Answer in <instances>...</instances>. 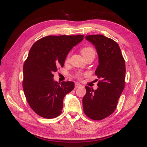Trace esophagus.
Segmentation results:
<instances>
[{"label":"esophagus","instance_id":"obj_1","mask_svg":"<svg viewBox=\"0 0 147 147\" xmlns=\"http://www.w3.org/2000/svg\"><path fill=\"white\" fill-rule=\"evenodd\" d=\"M82 85L80 84V83H78V82H76V83H75V88H80L81 87Z\"/></svg>","mask_w":147,"mask_h":147}]
</instances>
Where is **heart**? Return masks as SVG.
I'll return each instance as SVG.
<instances>
[{
  "label": "heart",
  "instance_id": "heart-1",
  "mask_svg": "<svg viewBox=\"0 0 147 147\" xmlns=\"http://www.w3.org/2000/svg\"><path fill=\"white\" fill-rule=\"evenodd\" d=\"M81 53H82V55H83L84 58L86 57V56H87L90 55L91 54H95L94 50L91 47H84V48H82L81 50ZM69 56H70V54L69 53L67 54V55L66 56V59H65V62L66 63L69 61ZM81 76H82V74H80V73H78V74L75 75V77H76V78H78V79H80L81 78Z\"/></svg>",
  "mask_w": 147,
  "mask_h": 147
}]
</instances>
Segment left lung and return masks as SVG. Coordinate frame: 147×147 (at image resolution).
<instances>
[{
  "label": "left lung",
  "instance_id": "1",
  "mask_svg": "<svg viewBox=\"0 0 147 147\" xmlns=\"http://www.w3.org/2000/svg\"><path fill=\"white\" fill-rule=\"evenodd\" d=\"M86 39L94 45L98 54L99 65L95 74L100 80L95 91L86 86L82 106L89 118L100 120L114 112L125 87V60L119 45L109 38L91 35L86 36Z\"/></svg>",
  "mask_w": 147,
  "mask_h": 147
}]
</instances>
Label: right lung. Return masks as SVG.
<instances>
[{
	"instance_id": "obj_1",
	"label": "right lung",
	"mask_w": 147,
	"mask_h": 147,
	"mask_svg": "<svg viewBox=\"0 0 147 147\" xmlns=\"http://www.w3.org/2000/svg\"><path fill=\"white\" fill-rule=\"evenodd\" d=\"M83 35L47 36L36 41L24 65L23 89L30 107L36 114L53 119L62 112L63 99L74 83L53 80L58 66L63 67L66 56Z\"/></svg>"
}]
</instances>
